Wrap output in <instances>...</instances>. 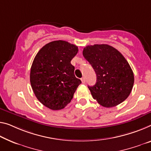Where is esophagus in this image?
<instances>
[{"instance_id":"obj_1","label":"esophagus","mask_w":151,"mask_h":151,"mask_svg":"<svg viewBox=\"0 0 151 151\" xmlns=\"http://www.w3.org/2000/svg\"><path fill=\"white\" fill-rule=\"evenodd\" d=\"M81 81H82V83H85V82H86L85 78H81Z\"/></svg>"}]
</instances>
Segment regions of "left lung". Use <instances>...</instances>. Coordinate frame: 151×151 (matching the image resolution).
<instances>
[{"label": "left lung", "instance_id": "1", "mask_svg": "<svg viewBox=\"0 0 151 151\" xmlns=\"http://www.w3.org/2000/svg\"><path fill=\"white\" fill-rule=\"evenodd\" d=\"M83 55L96 74V82L88 86L93 99L105 107L124 102L133 88L134 73L120 52L108 45H94L83 48Z\"/></svg>", "mask_w": 151, "mask_h": 151}]
</instances>
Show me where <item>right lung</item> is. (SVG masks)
<instances>
[{
	"instance_id": "add662e5",
	"label": "right lung",
	"mask_w": 151,
	"mask_h": 151,
	"mask_svg": "<svg viewBox=\"0 0 151 151\" xmlns=\"http://www.w3.org/2000/svg\"><path fill=\"white\" fill-rule=\"evenodd\" d=\"M77 46L63 40L46 44L37 53L30 71V83L36 98L52 110L65 108L82 82L74 75L71 61Z\"/></svg>"
}]
</instances>
